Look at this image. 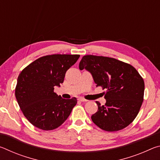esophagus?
Here are the masks:
<instances>
[{"mask_svg": "<svg viewBox=\"0 0 160 160\" xmlns=\"http://www.w3.org/2000/svg\"><path fill=\"white\" fill-rule=\"evenodd\" d=\"M79 100H80V102H87V101H88V100L85 99H84V98H80V99H79Z\"/></svg>", "mask_w": 160, "mask_h": 160, "instance_id": "obj_1", "label": "esophagus"}]
</instances>
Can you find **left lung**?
<instances>
[{"instance_id":"obj_1","label":"left lung","mask_w":160,"mask_h":160,"mask_svg":"<svg viewBox=\"0 0 160 160\" xmlns=\"http://www.w3.org/2000/svg\"><path fill=\"white\" fill-rule=\"evenodd\" d=\"M79 68L90 71L97 87L107 90L105 105L96 102L98 110L91 117L94 123L109 132L120 131L131 124L144 97V80L137 70L116 58L94 55L84 56Z\"/></svg>"}]
</instances>
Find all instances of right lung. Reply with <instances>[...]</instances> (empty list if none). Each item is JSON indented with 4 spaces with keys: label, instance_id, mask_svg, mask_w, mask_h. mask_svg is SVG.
Wrapping results in <instances>:
<instances>
[{
    "label": "right lung",
    "instance_id": "1",
    "mask_svg": "<svg viewBox=\"0 0 160 160\" xmlns=\"http://www.w3.org/2000/svg\"><path fill=\"white\" fill-rule=\"evenodd\" d=\"M80 55L53 54L40 57L19 75L15 97L22 112L34 126L51 131L64 123L77 104V99H63L54 87L63 82L68 70Z\"/></svg>",
    "mask_w": 160,
    "mask_h": 160
}]
</instances>
